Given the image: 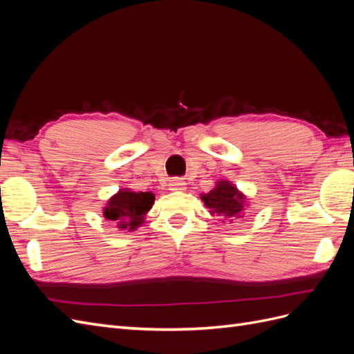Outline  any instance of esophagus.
Listing matches in <instances>:
<instances>
[{
	"instance_id": "34e87169",
	"label": "esophagus",
	"mask_w": 354,
	"mask_h": 354,
	"mask_svg": "<svg viewBox=\"0 0 354 354\" xmlns=\"http://www.w3.org/2000/svg\"><path fill=\"white\" fill-rule=\"evenodd\" d=\"M169 190H185L186 189V183L181 178H173L169 180Z\"/></svg>"
}]
</instances>
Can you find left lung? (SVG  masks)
I'll use <instances>...</instances> for the list:
<instances>
[{
  "label": "left lung",
  "mask_w": 354,
  "mask_h": 354,
  "mask_svg": "<svg viewBox=\"0 0 354 354\" xmlns=\"http://www.w3.org/2000/svg\"><path fill=\"white\" fill-rule=\"evenodd\" d=\"M201 199L212 216L218 217L223 223H234L243 218L250 202L229 180H218L212 190L201 195Z\"/></svg>",
  "instance_id": "1"
}]
</instances>
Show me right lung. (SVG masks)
Masks as SVG:
<instances>
[{
  "label": "right lung",
  "mask_w": 354,
  "mask_h": 354,
  "mask_svg": "<svg viewBox=\"0 0 354 354\" xmlns=\"http://www.w3.org/2000/svg\"><path fill=\"white\" fill-rule=\"evenodd\" d=\"M155 195L152 192H134L128 187L118 190L103 207L106 220L116 224L120 230L133 232L145 223L147 211L152 208Z\"/></svg>",
  "instance_id": "1"
}]
</instances>
